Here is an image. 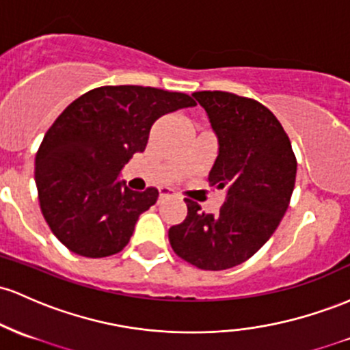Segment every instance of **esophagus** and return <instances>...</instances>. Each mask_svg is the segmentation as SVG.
<instances>
[{"label": "esophagus", "mask_w": 350, "mask_h": 350, "mask_svg": "<svg viewBox=\"0 0 350 350\" xmlns=\"http://www.w3.org/2000/svg\"><path fill=\"white\" fill-rule=\"evenodd\" d=\"M174 193H172L171 189H167V187H161L159 189V199H166V198H172Z\"/></svg>", "instance_id": "34e87169"}]
</instances>
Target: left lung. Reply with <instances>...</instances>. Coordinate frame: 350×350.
Returning <instances> with one entry per match:
<instances>
[{
    "instance_id": "8db88e82",
    "label": "left lung",
    "mask_w": 350,
    "mask_h": 350,
    "mask_svg": "<svg viewBox=\"0 0 350 350\" xmlns=\"http://www.w3.org/2000/svg\"><path fill=\"white\" fill-rule=\"evenodd\" d=\"M217 137L209 184L226 189L217 214L201 213L184 199L187 216L169 229V243L181 259L204 271L239 266L278 229L293 196L297 161L278 118L254 99L224 91H199Z\"/></svg>"
}]
</instances>
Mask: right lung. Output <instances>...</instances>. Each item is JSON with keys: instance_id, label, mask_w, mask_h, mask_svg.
I'll return each instance as SVG.
<instances>
[{"instance_id": "right-lung-1", "label": "right lung", "mask_w": 350, "mask_h": 350, "mask_svg": "<svg viewBox=\"0 0 350 350\" xmlns=\"http://www.w3.org/2000/svg\"><path fill=\"white\" fill-rule=\"evenodd\" d=\"M193 106L184 93L103 86L57 116L38 149L34 179L46 222L69 251L93 259L122 251L159 193L128 189L119 174L146 149L156 119Z\"/></svg>"}]
</instances>
